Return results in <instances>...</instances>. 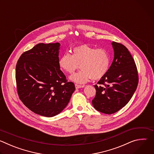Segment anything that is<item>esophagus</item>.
I'll use <instances>...</instances> for the list:
<instances>
[{"mask_svg":"<svg viewBox=\"0 0 154 154\" xmlns=\"http://www.w3.org/2000/svg\"><path fill=\"white\" fill-rule=\"evenodd\" d=\"M75 88H83L85 86L84 85H79V84H75Z\"/></svg>","mask_w":154,"mask_h":154,"instance_id":"esophagus-1","label":"esophagus"}]
</instances>
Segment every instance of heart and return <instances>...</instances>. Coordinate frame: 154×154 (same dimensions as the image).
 Here are the masks:
<instances>
[{
	"label": "heart",
	"instance_id": "b5f03b06",
	"mask_svg": "<svg viewBox=\"0 0 154 154\" xmlns=\"http://www.w3.org/2000/svg\"><path fill=\"white\" fill-rule=\"evenodd\" d=\"M79 64L82 69L70 77L71 80L84 83L91 79H100L109 69L110 56L105 49L82 45L74 47L72 55L64 53L58 60L60 68L68 74L74 73L79 68Z\"/></svg>",
	"mask_w": 154,
	"mask_h": 154
}]
</instances>
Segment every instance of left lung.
<instances>
[{"mask_svg":"<svg viewBox=\"0 0 154 154\" xmlns=\"http://www.w3.org/2000/svg\"><path fill=\"white\" fill-rule=\"evenodd\" d=\"M115 57L106 74L95 85L92 103L97 111L110 115L124 107L134 94L138 83L135 62L121 43L112 42Z\"/></svg>","mask_w":154,"mask_h":154,"instance_id":"1","label":"left lung"}]
</instances>
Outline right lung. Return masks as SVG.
<instances>
[{
	"label": "right lung",
	"mask_w": 154,
	"mask_h": 154,
	"mask_svg": "<svg viewBox=\"0 0 154 154\" xmlns=\"http://www.w3.org/2000/svg\"><path fill=\"white\" fill-rule=\"evenodd\" d=\"M58 42L39 43L24 52L16 66L20 100L38 115L52 117L66 106L75 90L58 65Z\"/></svg>",
	"instance_id": "add662e5"
}]
</instances>
